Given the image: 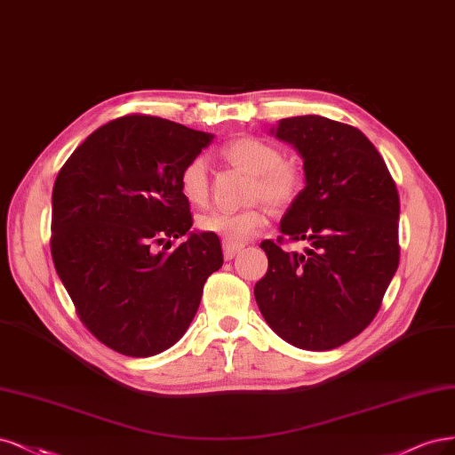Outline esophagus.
<instances>
[{
  "mask_svg": "<svg viewBox=\"0 0 455 455\" xmlns=\"http://www.w3.org/2000/svg\"><path fill=\"white\" fill-rule=\"evenodd\" d=\"M240 249H243V243H232V242H223V253H225V259L230 260L236 257V253L240 251Z\"/></svg>",
  "mask_w": 455,
  "mask_h": 455,
  "instance_id": "1",
  "label": "esophagus"
}]
</instances>
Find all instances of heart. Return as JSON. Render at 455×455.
Here are the masks:
<instances>
[{"label": "heart", "mask_w": 455, "mask_h": 455, "mask_svg": "<svg viewBox=\"0 0 455 455\" xmlns=\"http://www.w3.org/2000/svg\"><path fill=\"white\" fill-rule=\"evenodd\" d=\"M221 155L242 170L253 173L249 198H262L274 210H283L295 202L302 188L300 172L287 163H282V155L274 145L243 136L236 138L221 148ZM180 190L187 202L204 206L210 195L208 163L204 156L190 158L180 173ZM267 208L255 202L238 212L213 210L198 219V227L204 232L217 234L232 243H242L255 236L257 230L267 225Z\"/></svg>", "instance_id": "1"}]
</instances>
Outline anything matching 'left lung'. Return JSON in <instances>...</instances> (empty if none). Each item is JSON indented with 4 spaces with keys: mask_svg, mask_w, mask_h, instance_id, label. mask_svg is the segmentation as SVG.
Returning <instances> with one entry per match:
<instances>
[{
    "mask_svg": "<svg viewBox=\"0 0 455 455\" xmlns=\"http://www.w3.org/2000/svg\"><path fill=\"white\" fill-rule=\"evenodd\" d=\"M270 134L302 158L304 188L280 232L307 247L299 253L272 240L260 243L268 270L255 283V300L291 346L334 349L369 327L397 272V187L354 126L302 115L282 119Z\"/></svg>",
    "mask_w": 455,
    "mask_h": 455,
    "instance_id": "obj_1",
    "label": "left lung"
}]
</instances>
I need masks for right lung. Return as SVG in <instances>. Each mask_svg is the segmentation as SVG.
Wrapping results in <instances>:
<instances>
[{"mask_svg":"<svg viewBox=\"0 0 455 455\" xmlns=\"http://www.w3.org/2000/svg\"><path fill=\"white\" fill-rule=\"evenodd\" d=\"M212 141L208 132L126 115L92 132L54 181V268L86 329L123 355L151 357L178 342L223 267L219 236L190 230L180 190L183 166Z\"/></svg>","mask_w":455,"mask_h":455,"instance_id":"obj_1","label":"right lung"}]
</instances>
